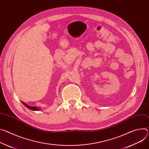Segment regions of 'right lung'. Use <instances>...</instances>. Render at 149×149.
<instances>
[{
  "instance_id": "1",
  "label": "right lung",
  "mask_w": 149,
  "mask_h": 149,
  "mask_svg": "<svg viewBox=\"0 0 149 149\" xmlns=\"http://www.w3.org/2000/svg\"><path fill=\"white\" fill-rule=\"evenodd\" d=\"M22 103V104L25 106V107H26L27 108H29V109H30V110H32V111H39L40 110V108H38V107H36V106H29V105H27L25 103H24V102H21Z\"/></svg>"
}]
</instances>
